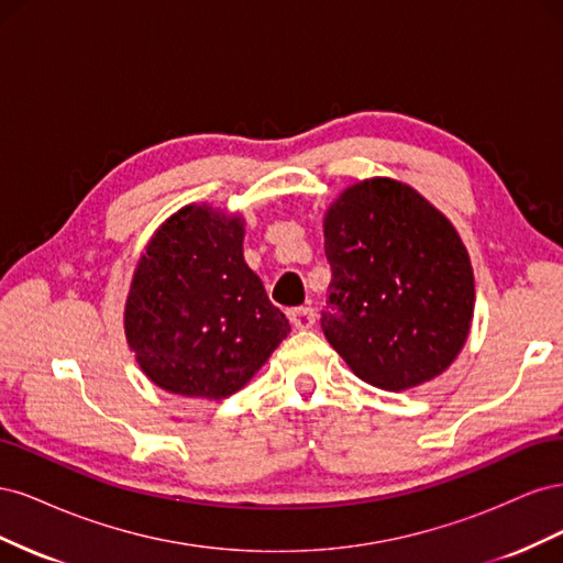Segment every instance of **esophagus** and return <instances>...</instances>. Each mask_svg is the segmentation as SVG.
I'll return each instance as SVG.
<instances>
[{
    "label": "esophagus",
    "instance_id": "esophagus-1",
    "mask_svg": "<svg viewBox=\"0 0 563 563\" xmlns=\"http://www.w3.org/2000/svg\"><path fill=\"white\" fill-rule=\"evenodd\" d=\"M314 310L312 308H296V310H288V321L294 323V329L298 331H308L314 327Z\"/></svg>",
    "mask_w": 563,
    "mask_h": 563
}]
</instances>
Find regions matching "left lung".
I'll return each instance as SVG.
<instances>
[{"mask_svg": "<svg viewBox=\"0 0 563 563\" xmlns=\"http://www.w3.org/2000/svg\"><path fill=\"white\" fill-rule=\"evenodd\" d=\"M333 269L321 329L356 378L404 391L441 376L474 317L470 253L416 187L376 176L345 187L323 213Z\"/></svg>", "mask_w": 563, "mask_h": 563, "instance_id": "8db88e82", "label": "left lung"}]
</instances>
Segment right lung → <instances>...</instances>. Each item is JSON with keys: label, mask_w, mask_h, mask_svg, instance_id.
Instances as JSON below:
<instances>
[{"label": "right lung", "mask_w": 563, "mask_h": 563, "mask_svg": "<svg viewBox=\"0 0 563 563\" xmlns=\"http://www.w3.org/2000/svg\"><path fill=\"white\" fill-rule=\"evenodd\" d=\"M244 225L242 213L187 203L135 261L124 335L141 371L172 395H234L291 333L244 261Z\"/></svg>", "instance_id": "obj_1"}]
</instances>
